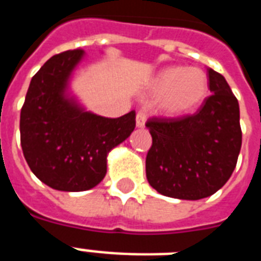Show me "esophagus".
Here are the masks:
<instances>
[{"label":"esophagus","mask_w":261,"mask_h":261,"mask_svg":"<svg viewBox=\"0 0 261 261\" xmlns=\"http://www.w3.org/2000/svg\"><path fill=\"white\" fill-rule=\"evenodd\" d=\"M145 123H146V114L143 111H138V114H137V127L142 128V127H145Z\"/></svg>","instance_id":"34e87169"}]
</instances>
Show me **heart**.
I'll list each match as a JSON object with an SVG mask.
<instances>
[{
  "instance_id": "heart-1",
  "label": "heart",
  "mask_w": 261,
  "mask_h": 261,
  "mask_svg": "<svg viewBox=\"0 0 261 261\" xmlns=\"http://www.w3.org/2000/svg\"><path fill=\"white\" fill-rule=\"evenodd\" d=\"M151 93L159 96L160 108L169 116H180L194 111L204 100L208 89L206 74L195 67L172 66L155 75Z\"/></svg>"
}]
</instances>
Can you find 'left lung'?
I'll use <instances>...</instances> for the list:
<instances>
[{
  "label": "left lung",
  "instance_id": "left-lung-1",
  "mask_svg": "<svg viewBox=\"0 0 261 261\" xmlns=\"http://www.w3.org/2000/svg\"><path fill=\"white\" fill-rule=\"evenodd\" d=\"M213 94L194 115L153 116L146 155L147 181L169 198L198 200L215 194L234 171L243 133L239 101L222 74L207 69Z\"/></svg>",
  "mask_w": 261,
  "mask_h": 261
}]
</instances>
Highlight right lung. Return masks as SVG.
<instances>
[{
    "label": "right lung",
    "mask_w": 261,
    "mask_h": 261,
    "mask_svg": "<svg viewBox=\"0 0 261 261\" xmlns=\"http://www.w3.org/2000/svg\"><path fill=\"white\" fill-rule=\"evenodd\" d=\"M84 51L51 57L32 77L20 114V141L25 161L51 188L80 192L107 173V154L130 137L135 111L120 118L85 112L65 96L67 81Z\"/></svg>",
    "instance_id": "add662e5"
}]
</instances>
